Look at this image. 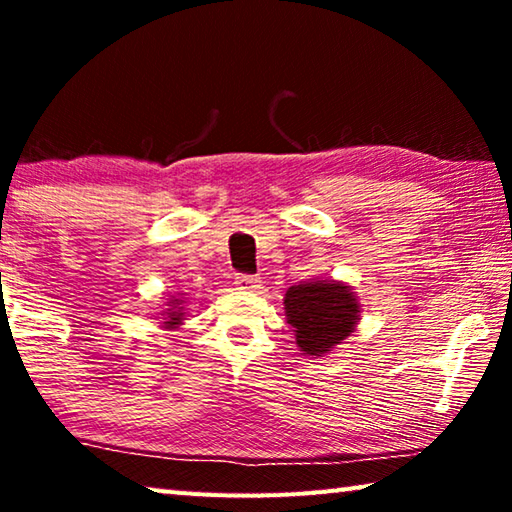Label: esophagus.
<instances>
[{"instance_id": "esophagus-1", "label": "esophagus", "mask_w": 512, "mask_h": 512, "mask_svg": "<svg viewBox=\"0 0 512 512\" xmlns=\"http://www.w3.org/2000/svg\"><path fill=\"white\" fill-rule=\"evenodd\" d=\"M235 284H237V289L257 291L259 287H262V280H259V277H253V275H237Z\"/></svg>"}]
</instances>
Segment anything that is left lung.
Wrapping results in <instances>:
<instances>
[{
	"instance_id": "obj_1",
	"label": "left lung",
	"mask_w": 512,
	"mask_h": 512,
	"mask_svg": "<svg viewBox=\"0 0 512 512\" xmlns=\"http://www.w3.org/2000/svg\"><path fill=\"white\" fill-rule=\"evenodd\" d=\"M284 311L300 352L307 357H323L354 332L361 305L345 282L311 280L289 287Z\"/></svg>"
}]
</instances>
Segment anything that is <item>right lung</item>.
Segmentation results:
<instances>
[{"instance_id":"right-lung-1","label":"right lung","mask_w":512,"mask_h":512,"mask_svg":"<svg viewBox=\"0 0 512 512\" xmlns=\"http://www.w3.org/2000/svg\"><path fill=\"white\" fill-rule=\"evenodd\" d=\"M162 318V327L164 329H176L178 325H183L185 320V298L183 296H171L167 302V309L160 311Z\"/></svg>"}]
</instances>
